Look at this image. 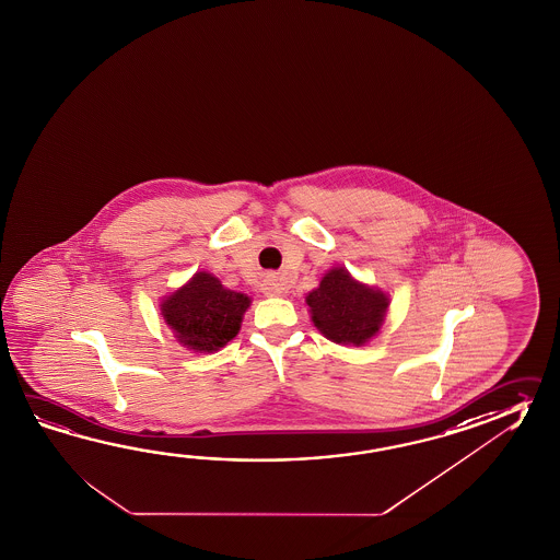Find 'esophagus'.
<instances>
[{
    "label": "esophagus",
    "mask_w": 560,
    "mask_h": 560,
    "mask_svg": "<svg viewBox=\"0 0 560 560\" xmlns=\"http://www.w3.org/2000/svg\"><path fill=\"white\" fill-rule=\"evenodd\" d=\"M261 289L267 298H277V295L283 293V285H281V281H279L277 275H267V277L262 279Z\"/></svg>",
    "instance_id": "34e87169"
}]
</instances>
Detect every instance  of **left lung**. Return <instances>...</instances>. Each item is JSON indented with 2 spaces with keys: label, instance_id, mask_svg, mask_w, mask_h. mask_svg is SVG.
<instances>
[{
  "label": "left lung",
  "instance_id": "obj_1",
  "mask_svg": "<svg viewBox=\"0 0 560 560\" xmlns=\"http://www.w3.org/2000/svg\"><path fill=\"white\" fill-rule=\"evenodd\" d=\"M311 317L327 339L343 346H363L384 322L387 298L372 287L351 279L343 267H336L307 295Z\"/></svg>",
  "mask_w": 560,
  "mask_h": 560
}]
</instances>
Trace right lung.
Returning a JSON list of instances; mask_svg holds the SVG:
<instances>
[{"label": "right lung", "mask_w": 560, "mask_h": 560, "mask_svg": "<svg viewBox=\"0 0 560 560\" xmlns=\"http://www.w3.org/2000/svg\"><path fill=\"white\" fill-rule=\"evenodd\" d=\"M249 298L224 289L211 273H197L162 303V315L180 343L195 351H217L238 334Z\"/></svg>", "instance_id": "right-lung-1"}]
</instances>
